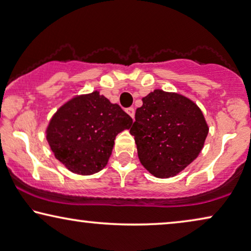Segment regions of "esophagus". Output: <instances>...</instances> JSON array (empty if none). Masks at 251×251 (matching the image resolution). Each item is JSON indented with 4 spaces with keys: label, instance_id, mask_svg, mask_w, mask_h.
I'll return each mask as SVG.
<instances>
[{
    "label": "esophagus",
    "instance_id": "34e87169",
    "mask_svg": "<svg viewBox=\"0 0 251 251\" xmlns=\"http://www.w3.org/2000/svg\"><path fill=\"white\" fill-rule=\"evenodd\" d=\"M126 113L128 114L130 117L134 118V115H135V110H134L133 107H129V108H127V109H126Z\"/></svg>",
    "mask_w": 251,
    "mask_h": 251
}]
</instances>
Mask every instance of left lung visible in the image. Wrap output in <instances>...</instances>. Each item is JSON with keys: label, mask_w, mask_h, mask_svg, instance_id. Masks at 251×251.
Segmentation results:
<instances>
[{"label": "left lung", "mask_w": 251, "mask_h": 251, "mask_svg": "<svg viewBox=\"0 0 251 251\" xmlns=\"http://www.w3.org/2000/svg\"><path fill=\"white\" fill-rule=\"evenodd\" d=\"M142 101L129 129L138 159L155 177H174L203 149L208 133L204 116L192 100L162 90H154Z\"/></svg>", "instance_id": "left-lung-1"}]
</instances>
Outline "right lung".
Segmentation results:
<instances>
[{"instance_id":"add662e5","label":"right lung","mask_w":251,"mask_h":251,"mask_svg":"<svg viewBox=\"0 0 251 251\" xmlns=\"http://www.w3.org/2000/svg\"><path fill=\"white\" fill-rule=\"evenodd\" d=\"M133 119L99 92L75 97L57 110L47 128V141L72 173L92 175L106 167L115 137Z\"/></svg>"}]
</instances>
